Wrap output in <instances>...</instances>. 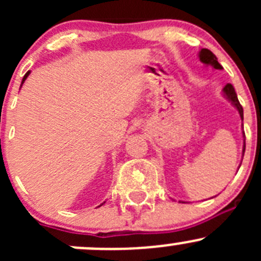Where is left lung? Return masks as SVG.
<instances>
[{
    "label": "left lung",
    "instance_id": "8db88e82",
    "mask_svg": "<svg viewBox=\"0 0 261 261\" xmlns=\"http://www.w3.org/2000/svg\"><path fill=\"white\" fill-rule=\"evenodd\" d=\"M199 59H201V62L204 63V64L212 65V67L215 68V69H222V65H221L220 63L217 62V58H216V55L213 54L211 50L202 49L201 51H199ZM223 92H225L226 97H227V98L230 99V101L232 102L233 105H235V107L239 110V112H240L241 118H243V120H244L243 106H241L240 102H239L238 94H236L235 88H233L232 84H230V83L226 84L225 88H223ZM244 136H245V134H244ZM244 152H245V143H244Z\"/></svg>",
    "mask_w": 261,
    "mask_h": 261
}]
</instances>
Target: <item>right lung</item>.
<instances>
[{
  "instance_id": "1",
  "label": "right lung",
  "mask_w": 261,
  "mask_h": 261,
  "mask_svg": "<svg viewBox=\"0 0 261 261\" xmlns=\"http://www.w3.org/2000/svg\"><path fill=\"white\" fill-rule=\"evenodd\" d=\"M29 73H30V72H28V73H26V74H25V75H23V80H22V83H23V81H25V80H26V78H28Z\"/></svg>"
}]
</instances>
